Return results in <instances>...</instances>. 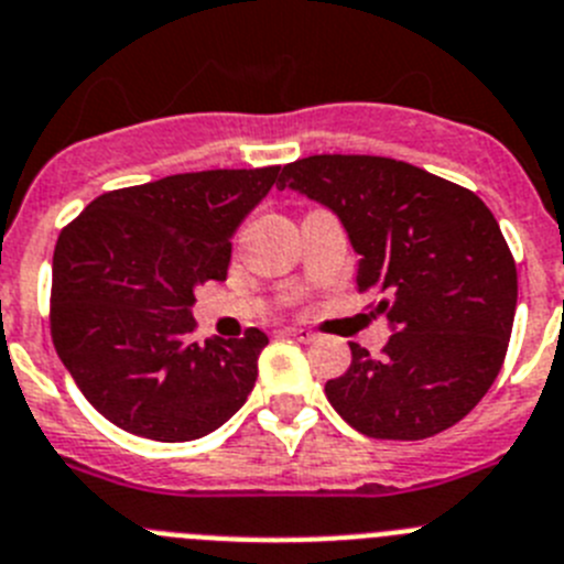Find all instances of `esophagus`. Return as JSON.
Segmentation results:
<instances>
[{
	"instance_id": "esophagus-1",
	"label": "esophagus",
	"mask_w": 564,
	"mask_h": 564,
	"mask_svg": "<svg viewBox=\"0 0 564 564\" xmlns=\"http://www.w3.org/2000/svg\"><path fill=\"white\" fill-rule=\"evenodd\" d=\"M283 334H286V337L301 339V343H312V339H317V334L308 332V328H301V326H289V328H283Z\"/></svg>"
}]
</instances>
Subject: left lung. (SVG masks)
Returning <instances> with one entry per match:
<instances>
[{"instance_id":"obj_1","label":"left lung","mask_w":564,"mask_h":564,"mask_svg":"<svg viewBox=\"0 0 564 564\" xmlns=\"http://www.w3.org/2000/svg\"><path fill=\"white\" fill-rule=\"evenodd\" d=\"M332 207L359 252L357 289L379 294L395 328L379 357L351 343V368L328 379L332 408L368 438L444 433L503 368L517 267L478 196L410 162L314 154L283 165V187Z\"/></svg>"}]
</instances>
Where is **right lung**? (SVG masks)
I'll return each instance as SVG.
<instances>
[{
    "mask_svg": "<svg viewBox=\"0 0 564 564\" xmlns=\"http://www.w3.org/2000/svg\"><path fill=\"white\" fill-rule=\"evenodd\" d=\"M281 165L174 174L109 191L55 241L50 334L104 419L131 435L194 441L247 402L258 328L194 339V289L225 281L232 232L270 194Z\"/></svg>",
    "mask_w": 564,
    "mask_h": 564,
    "instance_id": "add662e5",
    "label": "right lung"
}]
</instances>
